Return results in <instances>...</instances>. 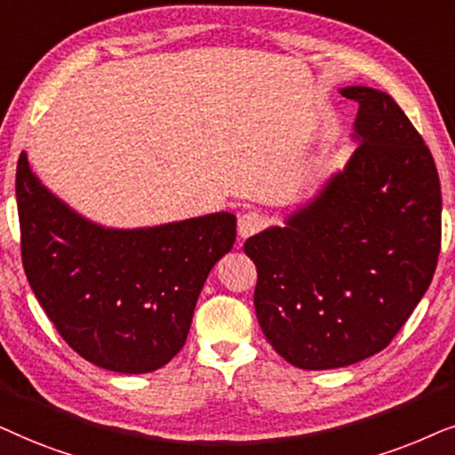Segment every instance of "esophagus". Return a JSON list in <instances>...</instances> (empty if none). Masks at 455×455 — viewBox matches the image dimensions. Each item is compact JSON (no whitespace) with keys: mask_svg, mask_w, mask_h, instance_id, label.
Returning <instances> with one entry per match:
<instances>
[{"mask_svg":"<svg viewBox=\"0 0 455 455\" xmlns=\"http://www.w3.org/2000/svg\"><path fill=\"white\" fill-rule=\"evenodd\" d=\"M262 227H264L262 214H258V212H245L243 216H239L237 233L241 239H247V237H251V235H256Z\"/></svg>","mask_w":455,"mask_h":455,"instance_id":"1","label":"esophagus"}]
</instances>
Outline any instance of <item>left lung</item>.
Segmentation results:
<instances>
[{
  "label": "left lung",
  "instance_id": "obj_1",
  "mask_svg": "<svg viewBox=\"0 0 455 455\" xmlns=\"http://www.w3.org/2000/svg\"><path fill=\"white\" fill-rule=\"evenodd\" d=\"M358 104V148L310 202L245 241L258 268L259 329L289 364L331 371L391 343L433 281L441 185L431 151L385 91Z\"/></svg>",
  "mask_w": 455,
  "mask_h": 455
}]
</instances>
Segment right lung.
Returning <instances> with one entry per match:
<instances>
[{"mask_svg": "<svg viewBox=\"0 0 455 455\" xmlns=\"http://www.w3.org/2000/svg\"><path fill=\"white\" fill-rule=\"evenodd\" d=\"M22 264L64 341L91 364L145 374L183 349L210 270L233 250L237 218L214 212L141 228L84 218L18 157Z\"/></svg>", "mask_w": 455, "mask_h": 455, "instance_id": "add662e5", "label": "right lung"}]
</instances>
